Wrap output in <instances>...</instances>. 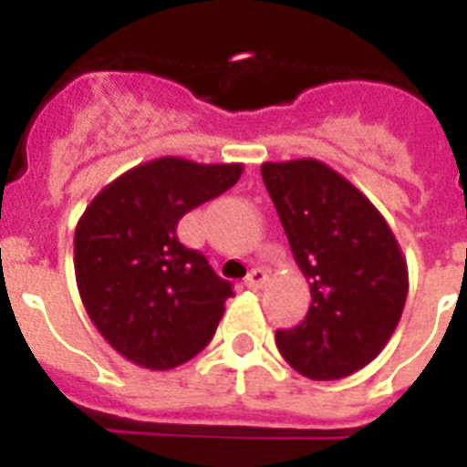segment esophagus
I'll list each match as a JSON object with an SVG mask.
<instances>
[{
	"label": "esophagus",
	"instance_id": "34e87169",
	"mask_svg": "<svg viewBox=\"0 0 467 467\" xmlns=\"http://www.w3.org/2000/svg\"><path fill=\"white\" fill-rule=\"evenodd\" d=\"M266 281H269V274H266V269H262V266H256V269L249 271V276L244 278L247 288H254V291L264 288V285H266Z\"/></svg>",
	"mask_w": 467,
	"mask_h": 467
}]
</instances>
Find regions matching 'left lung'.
I'll use <instances>...</instances> for the list:
<instances>
[{"label": "left lung", "instance_id": "8db88e82", "mask_svg": "<svg viewBox=\"0 0 467 467\" xmlns=\"http://www.w3.org/2000/svg\"><path fill=\"white\" fill-rule=\"evenodd\" d=\"M262 176L312 296L306 319L276 332L278 351L312 380L351 376L402 317V249L376 205L322 161H264Z\"/></svg>", "mask_w": 467, "mask_h": 467}]
</instances>
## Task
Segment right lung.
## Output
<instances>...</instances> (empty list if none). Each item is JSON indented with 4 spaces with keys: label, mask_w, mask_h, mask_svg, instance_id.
<instances>
[{
    "label": "right lung",
    "mask_w": 467,
    "mask_h": 467,
    "mask_svg": "<svg viewBox=\"0 0 467 467\" xmlns=\"http://www.w3.org/2000/svg\"><path fill=\"white\" fill-rule=\"evenodd\" d=\"M242 164L160 157L99 191L77 223L79 298L101 337L150 370H169L203 351L233 285L176 225L189 211L233 189Z\"/></svg>",
    "instance_id": "obj_1"
}]
</instances>
